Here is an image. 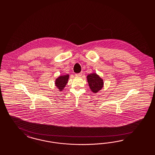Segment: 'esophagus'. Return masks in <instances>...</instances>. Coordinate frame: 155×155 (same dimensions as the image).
<instances>
[{"instance_id":"esophagus-1","label":"esophagus","mask_w":155,"mask_h":155,"mask_svg":"<svg viewBox=\"0 0 155 155\" xmlns=\"http://www.w3.org/2000/svg\"><path fill=\"white\" fill-rule=\"evenodd\" d=\"M82 73L81 72V73H77V74H75V75L76 77H80L81 75H82Z\"/></svg>"}]
</instances>
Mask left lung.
<instances>
[{"mask_svg": "<svg viewBox=\"0 0 155 155\" xmlns=\"http://www.w3.org/2000/svg\"><path fill=\"white\" fill-rule=\"evenodd\" d=\"M87 80L91 90L97 93L103 87V80L96 73H91L87 76Z\"/></svg>", "mask_w": 155, "mask_h": 155, "instance_id": "8db88e82", "label": "left lung"}]
</instances>
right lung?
<instances>
[{"label":"right lung","instance_id":"1","mask_svg":"<svg viewBox=\"0 0 155 155\" xmlns=\"http://www.w3.org/2000/svg\"><path fill=\"white\" fill-rule=\"evenodd\" d=\"M69 77V75L68 74L60 75L56 80L55 81L56 86L60 91H62V90H64V87H65L66 84L68 83Z\"/></svg>","mask_w":155,"mask_h":155}]
</instances>
